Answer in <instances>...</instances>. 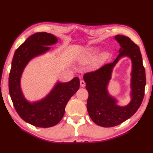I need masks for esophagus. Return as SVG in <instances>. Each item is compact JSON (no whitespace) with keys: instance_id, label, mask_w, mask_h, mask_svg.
I'll return each mask as SVG.
<instances>
[{"instance_id":"34e87169","label":"esophagus","mask_w":153,"mask_h":153,"mask_svg":"<svg viewBox=\"0 0 153 153\" xmlns=\"http://www.w3.org/2000/svg\"><path fill=\"white\" fill-rule=\"evenodd\" d=\"M80 85H81V87H84L85 86V82H84L83 80H81L80 81Z\"/></svg>"}]
</instances>
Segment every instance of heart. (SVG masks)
<instances>
[{"mask_svg": "<svg viewBox=\"0 0 153 153\" xmlns=\"http://www.w3.org/2000/svg\"><path fill=\"white\" fill-rule=\"evenodd\" d=\"M99 48L98 47H90L89 49L87 51L85 55L82 57V60H81L82 63L83 64H87L92 62L95 59L97 55L99 53ZM106 57V53H102V54H100V56L98 58V60H97L96 64H100V63H102V62L105 60Z\"/></svg>", "mask_w": 153, "mask_h": 153, "instance_id": "b5f03b06", "label": "heart"}]
</instances>
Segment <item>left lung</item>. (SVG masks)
<instances>
[{
  "label": "left lung",
  "mask_w": 153,
  "mask_h": 153,
  "mask_svg": "<svg viewBox=\"0 0 153 153\" xmlns=\"http://www.w3.org/2000/svg\"><path fill=\"white\" fill-rule=\"evenodd\" d=\"M114 39L120 45V54L115 60L83 76L89 93L87 102L89 115L96 124L105 128L118 126L137 112L143 99L146 85L145 70L139 47L123 35H116ZM123 57L130 58L132 64L131 100L128 105L120 106L117 100L109 95L107 88L113 68Z\"/></svg>",
  "instance_id": "left-lung-1"
}]
</instances>
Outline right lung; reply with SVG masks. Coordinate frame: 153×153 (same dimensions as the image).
Returning a JSON list of instances; mask_svg holds the SVG:
<instances>
[{"label":"right lung","instance_id":"1","mask_svg":"<svg viewBox=\"0 0 153 153\" xmlns=\"http://www.w3.org/2000/svg\"><path fill=\"white\" fill-rule=\"evenodd\" d=\"M54 35L39 32L29 37L16 49L9 76V93L18 115L30 124L39 128H50L62 119L68 100L79 88V79L75 77L68 82H58L49 93L37 101L25 98L21 89V77L27 64L33 58L45 54L49 46L56 44Z\"/></svg>","mask_w":153,"mask_h":153}]
</instances>
